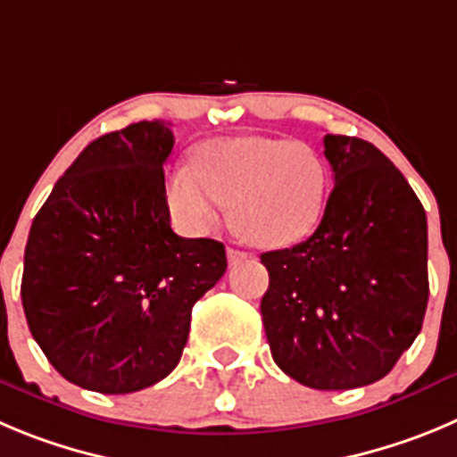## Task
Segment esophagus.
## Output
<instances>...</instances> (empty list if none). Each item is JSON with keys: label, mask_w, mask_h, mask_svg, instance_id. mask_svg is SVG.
Listing matches in <instances>:
<instances>
[{"label": "esophagus", "mask_w": 457, "mask_h": 457, "mask_svg": "<svg viewBox=\"0 0 457 457\" xmlns=\"http://www.w3.org/2000/svg\"><path fill=\"white\" fill-rule=\"evenodd\" d=\"M245 257H248V253H243V250H238V248H228V262L229 263H238V262H243Z\"/></svg>", "instance_id": "obj_1"}]
</instances>
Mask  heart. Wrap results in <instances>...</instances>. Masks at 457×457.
<instances>
[{"label":"heart","instance_id":"heart-1","mask_svg":"<svg viewBox=\"0 0 457 457\" xmlns=\"http://www.w3.org/2000/svg\"><path fill=\"white\" fill-rule=\"evenodd\" d=\"M327 191L329 169L313 148L270 137L212 139L195 164H178L166 180L170 214L185 232H212L223 204H232L238 232L268 248L309 237Z\"/></svg>","mask_w":457,"mask_h":457}]
</instances>
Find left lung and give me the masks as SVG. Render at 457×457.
<instances>
[{
  "label": "left lung",
  "mask_w": 457,
  "mask_h": 457,
  "mask_svg": "<svg viewBox=\"0 0 457 457\" xmlns=\"http://www.w3.org/2000/svg\"><path fill=\"white\" fill-rule=\"evenodd\" d=\"M334 189L306 241L262 254L263 327L281 372L315 390L386 377L428 304L426 212L402 170L358 137L325 135Z\"/></svg>",
  "instance_id": "1"
}]
</instances>
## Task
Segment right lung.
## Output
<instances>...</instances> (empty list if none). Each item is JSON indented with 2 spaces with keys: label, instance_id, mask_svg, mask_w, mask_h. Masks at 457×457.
I'll return each instance as SVG.
<instances>
[{
  "label": "right lung",
  "instance_id": "add662e5",
  "mask_svg": "<svg viewBox=\"0 0 457 457\" xmlns=\"http://www.w3.org/2000/svg\"><path fill=\"white\" fill-rule=\"evenodd\" d=\"M164 121H139L83 148L36 214L22 306L70 383L128 395L169 377L191 309L228 268L225 245L170 229Z\"/></svg>",
  "mask_w": 457,
  "mask_h": 457
}]
</instances>
